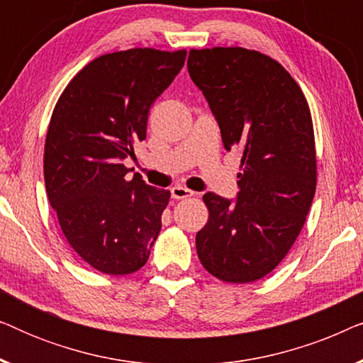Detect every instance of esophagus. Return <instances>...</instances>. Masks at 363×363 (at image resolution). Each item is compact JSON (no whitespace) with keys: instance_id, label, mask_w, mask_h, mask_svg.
Wrapping results in <instances>:
<instances>
[{"instance_id":"esophagus-1","label":"esophagus","mask_w":363,"mask_h":363,"mask_svg":"<svg viewBox=\"0 0 363 363\" xmlns=\"http://www.w3.org/2000/svg\"><path fill=\"white\" fill-rule=\"evenodd\" d=\"M170 193H172V198H175V200H183V198H190L193 195L191 190H188L185 186H173L170 188Z\"/></svg>"}]
</instances>
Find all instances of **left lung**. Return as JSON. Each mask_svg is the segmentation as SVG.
Masks as SVG:
<instances>
[{"mask_svg":"<svg viewBox=\"0 0 363 363\" xmlns=\"http://www.w3.org/2000/svg\"><path fill=\"white\" fill-rule=\"evenodd\" d=\"M188 74L242 167L236 198L203 196L210 218L196 233L198 257L221 281H257L284 259L314 200L309 106L279 62L250 49H193Z\"/></svg>","mask_w":363,"mask_h":363,"instance_id":"1","label":"left lung"}]
</instances>
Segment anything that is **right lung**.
I'll return each instance as SVG.
<instances>
[{
    "instance_id": "add662e5",
    "label": "right lung",
    "mask_w": 363,
    "mask_h": 363,
    "mask_svg": "<svg viewBox=\"0 0 363 363\" xmlns=\"http://www.w3.org/2000/svg\"><path fill=\"white\" fill-rule=\"evenodd\" d=\"M186 51L128 49L89 62L54 107L44 147V182L61 230L94 269L130 274L145 264L170 191L127 180L125 158L145 140L155 99Z\"/></svg>"
}]
</instances>
